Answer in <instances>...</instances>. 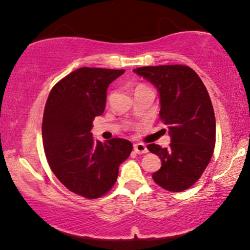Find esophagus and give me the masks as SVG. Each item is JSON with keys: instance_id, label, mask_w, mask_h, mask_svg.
Masks as SVG:
<instances>
[{"instance_id": "obj_1", "label": "esophagus", "mask_w": 250, "mask_h": 250, "mask_svg": "<svg viewBox=\"0 0 250 250\" xmlns=\"http://www.w3.org/2000/svg\"><path fill=\"white\" fill-rule=\"evenodd\" d=\"M134 150L137 154H146L148 153V149L143 143H135L134 145Z\"/></svg>"}]
</instances>
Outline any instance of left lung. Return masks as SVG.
I'll use <instances>...</instances> for the list:
<instances>
[{
  "label": "left lung",
  "instance_id": "left-lung-1",
  "mask_svg": "<svg viewBox=\"0 0 250 250\" xmlns=\"http://www.w3.org/2000/svg\"><path fill=\"white\" fill-rule=\"evenodd\" d=\"M134 73L159 91L160 117L170 136L169 148L148 145L162 163L153 180L166 190H186L200 179L213 156L216 123L207 89L187 65L141 67Z\"/></svg>",
  "mask_w": 250,
  "mask_h": 250
}]
</instances>
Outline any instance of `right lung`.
Masks as SVG:
<instances>
[{"label": "right lung", "instance_id": "1", "mask_svg": "<svg viewBox=\"0 0 250 250\" xmlns=\"http://www.w3.org/2000/svg\"><path fill=\"white\" fill-rule=\"evenodd\" d=\"M125 70L82 67L51 89L42 122V141L51 170L73 193L96 199L116 182L133 145L125 139L101 142L93 120L105 108L107 89Z\"/></svg>", "mask_w": 250, "mask_h": 250}]
</instances>
